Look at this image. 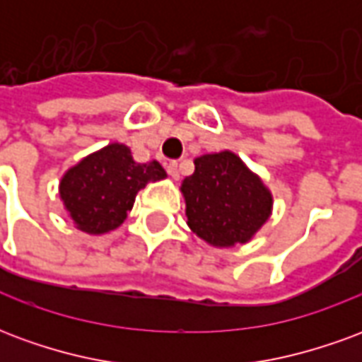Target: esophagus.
<instances>
[{
    "label": "esophagus",
    "mask_w": 362,
    "mask_h": 362,
    "mask_svg": "<svg viewBox=\"0 0 362 362\" xmlns=\"http://www.w3.org/2000/svg\"><path fill=\"white\" fill-rule=\"evenodd\" d=\"M166 170H168V174L173 176L174 180H178V178H180V168H178V163H176V160H170L168 166H166Z\"/></svg>",
    "instance_id": "esophagus-1"
}]
</instances>
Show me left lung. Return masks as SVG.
<instances>
[{
	"label": "left lung",
	"instance_id": "1",
	"mask_svg": "<svg viewBox=\"0 0 362 362\" xmlns=\"http://www.w3.org/2000/svg\"><path fill=\"white\" fill-rule=\"evenodd\" d=\"M182 182L189 228L219 248L244 244L269 219L272 194L230 151L202 155Z\"/></svg>",
	"mask_w": 362,
	"mask_h": 362
}]
</instances>
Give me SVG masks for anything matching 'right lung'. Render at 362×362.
<instances>
[{
	"label": "right lung",
	"mask_w": 362,
	"mask_h": 362,
	"mask_svg": "<svg viewBox=\"0 0 362 362\" xmlns=\"http://www.w3.org/2000/svg\"><path fill=\"white\" fill-rule=\"evenodd\" d=\"M165 176L157 160L135 163L129 147L112 143L64 174L59 196L77 228L104 235L124 223L139 189Z\"/></svg>",
	"instance_id": "add662e5"
}]
</instances>
